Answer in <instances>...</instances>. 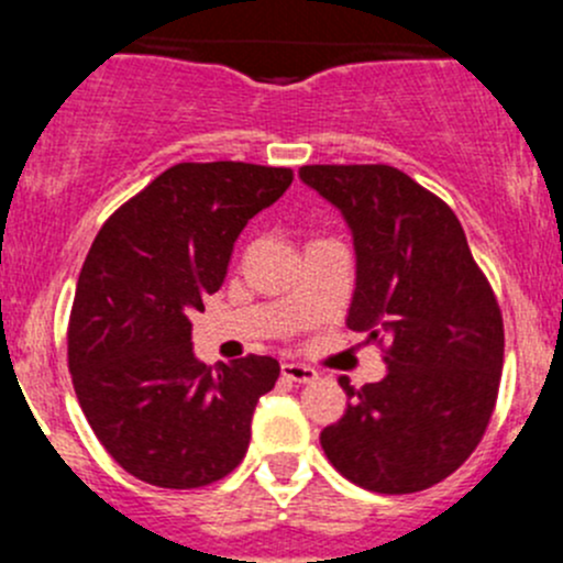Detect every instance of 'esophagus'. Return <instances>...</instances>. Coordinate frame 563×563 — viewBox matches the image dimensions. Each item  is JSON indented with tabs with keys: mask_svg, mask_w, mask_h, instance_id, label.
I'll return each mask as SVG.
<instances>
[{
	"mask_svg": "<svg viewBox=\"0 0 563 563\" xmlns=\"http://www.w3.org/2000/svg\"><path fill=\"white\" fill-rule=\"evenodd\" d=\"M280 373H283V378H288V382H294V384H310L318 378V373L313 371V367L299 365V362H283Z\"/></svg>",
	"mask_w": 563,
	"mask_h": 563,
	"instance_id": "1",
	"label": "esophagus"
}]
</instances>
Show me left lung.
Segmentation results:
<instances>
[{
  "label": "left lung",
  "instance_id": "left-lung-1",
  "mask_svg": "<svg viewBox=\"0 0 563 563\" xmlns=\"http://www.w3.org/2000/svg\"><path fill=\"white\" fill-rule=\"evenodd\" d=\"M354 236L349 329L387 343V376L323 428L329 463L373 493H417L468 460L496 408L504 321L450 207L391 166H302Z\"/></svg>",
  "mask_w": 563,
  "mask_h": 563
}]
</instances>
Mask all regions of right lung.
<instances>
[{"label": "right lung", "instance_id": "add662e5", "mask_svg": "<svg viewBox=\"0 0 563 563\" xmlns=\"http://www.w3.org/2000/svg\"><path fill=\"white\" fill-rule=\"evenodd\" d=\"M291 179V168L179 163L95 236L73 299L67 365L95 435L135 479L190 490L245 457L255 402L280 365L250 354L207 367L192 354L190 316L223 286L247 220Z\"/></svg>", "mask_w": 563, "mask_h": 563}]
</instances>
